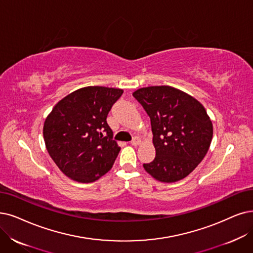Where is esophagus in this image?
Instances as JSON below:
<instances>
[{"mask_svg":"<svg viewBox=\"0 0 253 253\" xmlns=\"http://www.w3.org/2000/svg\"><path fill=\"white\" fill-rule=\"evenodd\" d=\"M141 142V141H140V139L138 138V137H135L132 141H130V144H132V145H134V146H137L139 143Z\"/></svg>","mask_w":253,"mask_h":253,"instance_id":"34e87169","label":"esophagus"}]
</instances>
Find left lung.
I'll list each match as a JSON object with an SVG mask.
<instances>
[{"label":"left lung","instance_id":"left-lung-1","mask_svg":"<svg viewBox=\"0 0 253 253\" xmlns=\"http://www.w3.org/2000/svg\"><path fill=\"white\" fill-rule=\"evenodd\" d=\"M150 118L156 157L143 164L163 183H174L193 171L207 155L213 125L198 100L170 86L140 88L133 93Z\"/></svg>","mask_w":253,"mask_h":253}]
</instances>
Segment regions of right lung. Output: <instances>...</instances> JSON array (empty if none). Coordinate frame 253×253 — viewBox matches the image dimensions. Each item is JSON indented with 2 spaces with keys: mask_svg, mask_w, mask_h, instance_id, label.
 Masks as SVG:
<instances>
[{
  "mask_svg": "<svg viewBox=\"0 0 253 253\" xmlns=\"http://www.w3.org/2000/svg\"><path fill=\"white\" fill-rule=\"evenodd\" d=\"M121 89L81 88L54 107L43 126L47 153L62 172L80 183H91L112 168L120 147L107 124Z\"/></svg>",
  "mask_w": 253,
  "mask_h": 253,
  "instance_id": "right-lung-1",
  "label": "right lung"
}]
</instances>
